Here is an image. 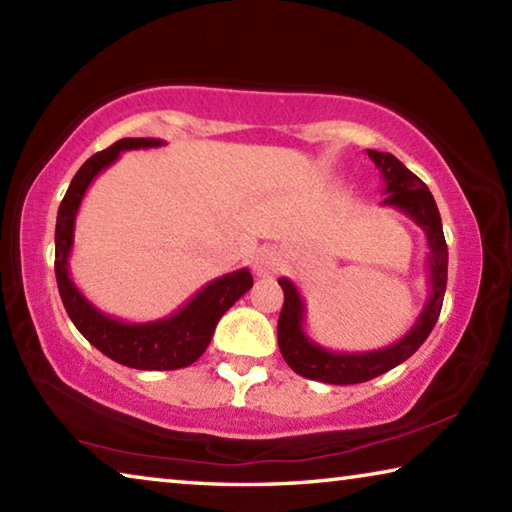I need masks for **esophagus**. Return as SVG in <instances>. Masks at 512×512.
<instances>
[{
    "instance_id": "34e87169",
    "label": "esophagus",
    "mask_w": 512,
    "mask_h": 512,
    "mask_svg": "<svg viewBox=\"0 0 512 512\" xmlns=\"http://www.w3.org/2000/svg\"><path fill=\"white\" fill-rule=\"evenodd\" d=\"M282 257L275 248H259L253 259V271L259 277H271L273 273L280 271Z\"/></svg>"
}]
</instances>
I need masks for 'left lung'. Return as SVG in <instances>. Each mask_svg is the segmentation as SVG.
<instances>
[{"label":"left lung","mask_w":512,"mask_h":512,"mask_svg":"<svg viewBox=\"0 0 512 512\" xmlns=\"http://www.w3.org/2000/svg\"><path fill=\"white\" fill-rule=\"evenodd\" d=\"M368 155L384 178V189H381L384 201L381 205L397 207L406 216H411L427 235L429 298L424 302V309L415 325L400 341L372 352H334L309 339L305 327H302L305 323V300L289 277H280L277 282L284 291V305L280 320H277V345H280L282 357L293 372H298L300 377L323 381V384H361V381L375 379L400 366L427 341L440 316V309H443L447 289V244L438 205L433 201L429 187L406 169L393 153L368 149Z\"/></svg>","instance_id":"1"}]
</instances>
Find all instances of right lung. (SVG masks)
<instances>
[{
	"instance_id": "add662e5",
	"label": "right lung",
	"mask_w": 512,
	"mask_h": 512,
	"mask_svg": "<svg viewBox=\"0 0 512 512\" xmlns=\"http://www.w3.org/2000/svg\"><path fill=\"white\" fill-rule=\"evenodd\" d=\"M155 137H124L110 149L94 153L69 183L56 219V282L60 300L72 318L76 329L94 348L101 350L121 366L137 370H178L201 357L212 341L214 327L244 293L253 287V275L248 268L221 275L189 298L171 316L149 323H126V320L103 314L76 289L69 277V253L74 246L76 214L92 180L119 158V153L133 149H153L162 146Z\"/></svg>"
}]
</instances>
